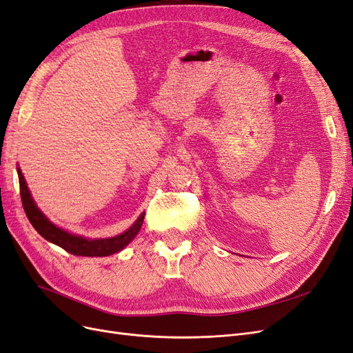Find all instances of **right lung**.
<instances>
[{"label":"right lung","instance_id":"right-lung-1","mask_svg":"<svg viewBox=\"0 0 353 353\" xmlns=\"http://www.w3.org/2000/svg\"><path fill=\"white\" fill-rule=\"evenodd\" d=\"M17 174H19V183H20V196H21V203H23L25 212L28 215V219L30 224L35 227V230L47 241L59 245L63 248L64 251H67L72 255L77 256H108L116 254L124 246H128L134 236L139 233L145 214H141V217L136 220V223L130 227L129 230L124 233L114 236V237H108V239H85L82 236H76L72 233H67L61 230L60 227L54 225L45 215L39 211V208L35 205L33 202L30 192L28 189V185L25 181L23 174H21L20 168H17Z\"/></svg>","mask_w":353,"mask_h":353}]
</instances>
